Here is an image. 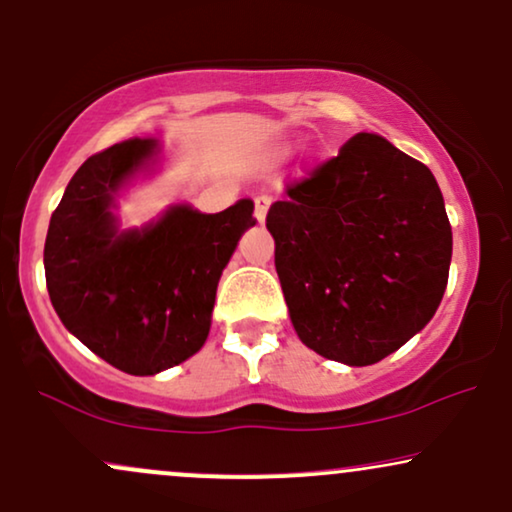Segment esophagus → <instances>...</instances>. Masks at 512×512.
I'll use <instances>...</instances> for the list:
<instances>
[{
  "label": "esophagus",
  "mask_w": 512,
  "mask_h": 512,
  "mask_svg": "<svg viewBox=\"0 0 512 512\" xmlns=\"http://www.w3.org/2000/svg\"><path fill=\"white\" fill-rule=\"evenodd\" d=\"M270 203H273V198H270L268 194H258V196H254V215H256L258 222L266 220Z\"/></svg>",
  "instance_id": "esophagus-1"
}]
</instances>
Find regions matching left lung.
Masks as SVG:
<instances>
[{"instance_id": "8db88e82", "label": "left lung", "mask_w": 512, "mask_h": 512, "mask_svg": "<svg viewBox=\"0 0 512 512\" xmlns=\"http://www.w3.org/2000/svg\"><path fill=\"white\" fill-rule=\"evenodd\" d=\"M285 194L266 227L299 340L350 366L400 350L436 314L453 256L429 167L357 134Z\"/></svg>"}]
</instances>
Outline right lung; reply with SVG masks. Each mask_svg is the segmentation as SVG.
I'll return each instance as SVG.
<instances>
[{
	"label": "right lung",
	"instance_id": "obj_1",
	"mask_svg": "<svg viewBox=\"0 0 512 512\" xmlns=\"http://www.w3.org/2000/svg\"><path fill=\"white\" fill-rule=\"evenodd\" d=\"M155 146L153 138H131L90 155L45 239L47 292L66 330L134 376H153L201 350L222 268L256 225L254 203L242 198L215 215L174 206L146 230L117 232L112 198Z\"/></svg>",
	"mask_w": 512,
	"mask_h": 512
}]
</instances>
